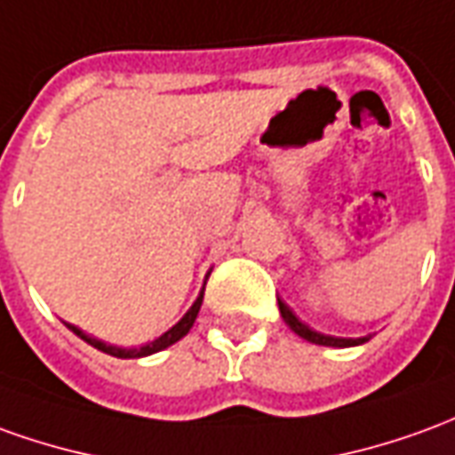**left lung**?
I'll return each mask as SVG.
<instances>
[{"instance_id": "1", "label": "left lung", "mask_w": 455, "mask_h": 455, "mask_svg": "<svg viewBox=\"0 0 455 455\" xmlns=\"http://www.w3.org/2000/svg\"><path fill=\"white\" fill-rule=\"evenodd\" d=\"M278 307H281V315L285 320V325L293 330L295 335H300L307 342H315V345H325V347H352V345H362V342H367L370 338H330V335H323V332H315V330H310V327L300 323L295 313L288 307V305L283 303L281 298H278Z\"/></svg>"}]
</instances>
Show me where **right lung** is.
Instances as JSON below:
<instances>
[{"instance_id": "1", "label": "right lung", "mask_w": 455, "mask_h": 455, "mask_svg": "<svg viewBox=\"0 0 455 455\" xmlns=\"http://www.w3.org/2000/svg\"><path fill=\"white\" fill-rule=\"evenodd\" d=\"M202 300H204V288H202V293H199V298L195 300V305L187 310V315L177 323L174 327H170L162 338H157L155 342H150V345H145V347H132V349H123V347H113V345H106V342H100V339L91 338V335H85L84 330H78L76 325H68V330H73L76 335L81 339H85L88 345H93L95 349H100V352H106V355H113V357H120V360H135V357H145V355H152V352H160V349L170 347V345H174L177 339H182L187 332H189V327L195 325L196 315H199V307H202Z\"/></svg>"}]
</instances>
